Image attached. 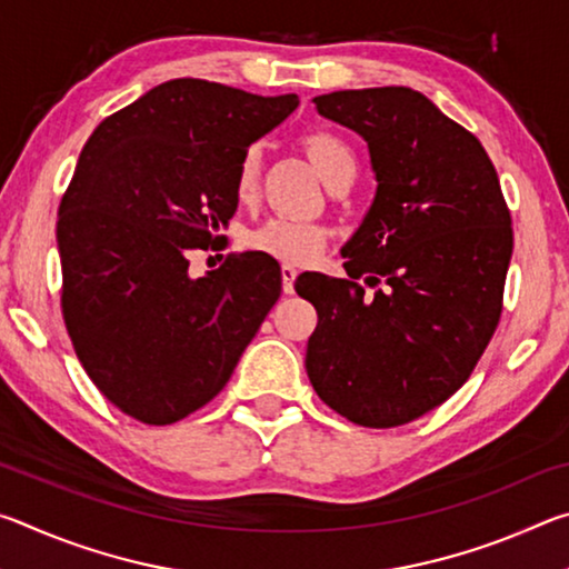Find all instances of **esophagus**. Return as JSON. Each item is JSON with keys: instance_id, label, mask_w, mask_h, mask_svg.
<instances>
[{"instance_id": "esophagus-1", "label": "esophagus", "mask_w": 569, "mask_h": 569, "mask_svg": "<svg viewBox=\"0 0 569 569\" xmlns=\"http://www.w3.org/2000/svg\"><path fill=\"white\" fill-rule=\"evenodd\" d=\"M296 268L291 263H283L281 266V278H283V291L291 293L293 291V281H296Z\"/></svg>"}]
</instances>
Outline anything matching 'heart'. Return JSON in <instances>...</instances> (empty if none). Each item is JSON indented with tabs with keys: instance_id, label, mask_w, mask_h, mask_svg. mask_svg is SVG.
<instances>
[{
	"instance_id": "heart-1",
	"label": "heart",
	"mask_w": 569,
	"mask_h": 569,
	"mask_svg": "<svg viewBox=\"0 0 569 569\" xmlns=\"http://www.w3.org/2000/svg\"><path fill=\"white\" fill-rule=\"evenodd\" d=\"M301 148L311 160L316 172L329 182L341 172L356 170V158L351 148L333 132H308L303 134ZM261 178V150L248 148L240 158L236 170V198L240 203H248L258 190ZM329 238V230L319 223H303L291 218H271L261 228H256L248 236V246L286 263H308L321 253Z\"/></svg>"
}]
</instances>
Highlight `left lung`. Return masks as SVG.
<instances>
[{"label":"left lung","instance_id":"left-lung-1","mask_svg":"<svg viewBox=\"0 0 569 569\" xmlns=\"http://www.w3.org/2000/svg\"><path fill=\"white\" fill-rule=\"evenodd\" d=\"M369 146L377 192L346 240V278L303 273L316 306L306 371L353 423L389 429L445 403L475 371L502 313L512 218L469 130L411 88L313 98ZM380 286L366 292L355 281Z\"/></svg>","mask_w":569,"mask_h":569}]
</instances>
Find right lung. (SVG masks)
Returning <instances> with one entry per match:
<instances>
[{"instance_id":"obj_1","label":"right lung","mask_w":569,"mask_h":569,"mask_svg":"<svg viewBox=\"0 0 569 569\" xmlns=\"http://www.w3.org/2000/svg\"><path fill=\"white\" fill-rule=\"evenodd\" d=\"M298 108L208 80L162 82L102 120L57 218L62 316L108 401L172 423L218 397L281 296L276 258L246 250L190 276L238 208L246 150Z\"/></svg>"}]
</instances>
